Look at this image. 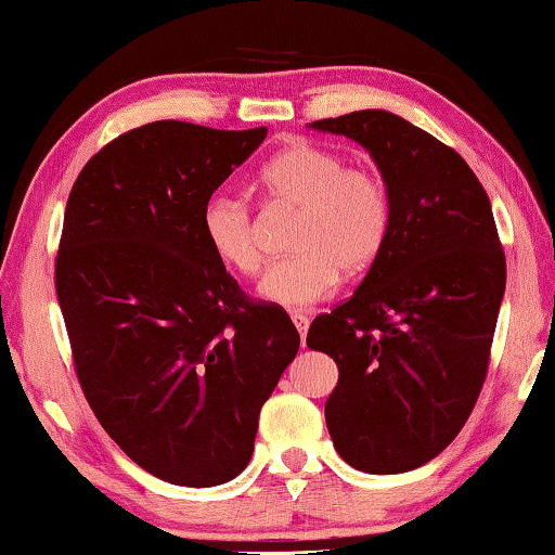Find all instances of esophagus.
<instances>
[{
    "label": "esophagus",
    "instance_id": "1",
    "mask_svg": "<svg viewBox=\"0 0 555 555\" xmlns=\"http://www.w3.org/2000/svg\"><path fill=\"white\" fill-rule=\"evenodd\" d=\"M289 318H293L297 332H300L302 345H305V335H307V327H310V318H307V312H289Z\"/></svg>",
    "mask_w": 555,
    "mask_h": 555
}]
</instances>
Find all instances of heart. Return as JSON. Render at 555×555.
<instances>
[{
  "instance_id": "b5f03b06",
  "label": "heart",
  "mask_w": 555,
  "mask_h": 555,
  "mask_svg": "<svg viewBox=\"0 0 555 555\" xmlns=\"http://www.w3.org/2000/svg\"><path fill=\"white\" fill-rule=\"evenodd\" d=\"M268 208H295L285 258L260 280V295L285 307H307L327 297L347 272L370 268L385 250L391 198L385 178L347 166L343 153L318 143H293L258 173ZM201 230L210 253L237 275L262 266L253 208L241 195L216 191L201 208Z\"/></svg>"
}]
</instances>
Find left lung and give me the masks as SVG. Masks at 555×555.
<instances>
[{
    "label": "left lung",
    "mask_w": 555,
    "mask_h": 555,
    "mask_svg": "<svg viewBox=\"0 0 555 555\" xmlns=\"http://www.w3.org/2000/svg\"><path fill=\"white\" fill-rule=\"evenodd\" d=\"M310 126L370 151L391 198L385 250L307 332L339 370L325 404L332 444L360 472H412L456 439L489 372L506 289L489 195L454 149L389 111Z\"/></svg>",
    "instance_id": "8db88e82"
}]
</instances>
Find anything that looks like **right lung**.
<instances>
[{"instance_id": "right-lung-1", "label": "right lung", "mask_w": 555, "mask_h": 555, "mask_svg": "<svg viewBox=\"0 0 555 555\" xmlns=\"http://www.w3.org/2000/svg\"><path fill=\"white\" fill-rule=\"evenodd\" d=\"M268 129L153 121L81 168L64 212L56 297L106 434L149 474L206 489L248 466L260 409L300 335L210 253L201 208Z\"/></svg>"}]
</instances>
